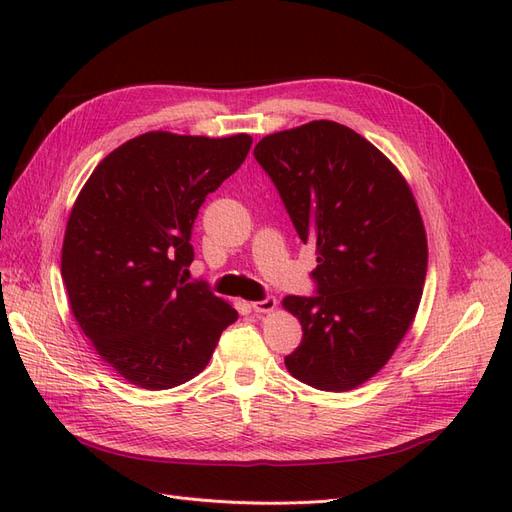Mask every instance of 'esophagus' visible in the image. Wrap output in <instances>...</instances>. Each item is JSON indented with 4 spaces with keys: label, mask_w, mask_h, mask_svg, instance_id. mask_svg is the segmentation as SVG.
I'll list each match as a JSON object with an SVG mask.
<instances>
[{
    "label": "esophagus",
    "mask_w": 512,
    "mask_h": 512,
    "mask_svg": "<svg viewBox=\"0 0 512 512\" xmlns=\"http://www.w3.org/2000/svg\"><path fill=\"white\" fill-rule=\"evenodd\" d=\"M275 305H277L275 297H265L262 301H254L252 309H254V312H258V314H269V312H273Z\"/></svg>",
    "instance_id": "esophagus-1"
}]
</instances>
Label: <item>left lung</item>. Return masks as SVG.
I'll return each mask as SVG.
<instances>
[{
	"label": "left lung",
	"instance_id": "obj_1",
	"mask_svg": "<svg viewBox=\"0 0 512 512\" xmlns=\"http://www.w3.org/2000/svg\"><path fill=\"white\" fill-rule=\"evenodd\" d=\"M254 158L318 254L314 297L284 299L303 329L284 363L318 391L356 389L391 359L423 297L427 237L412 190L367 138L327 119L265 136Z\"/></svg>",
	"mask_w": 512,
	"mask_h": 512
}]
</instances>
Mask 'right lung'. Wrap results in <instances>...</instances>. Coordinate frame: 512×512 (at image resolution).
I'll return each instance as SVG.
<instances>
[{"mask_svg":"<svg viewBox=\"0 0 512 512\" xmlns=\"http://www.w3.org/2000/svg\"><path fill=\"white\" fill-rule=\"evenodd\" d=\"M250 147V134L147 132L108 153L76 198L61 247L72 314L102 359L141 389L192 380L239 318L185 273L200 205Z\"/></svg>","mask_w":512,"mask_h":512,"instance_id":"obj_1","label":"right lung"}]
</instances>
